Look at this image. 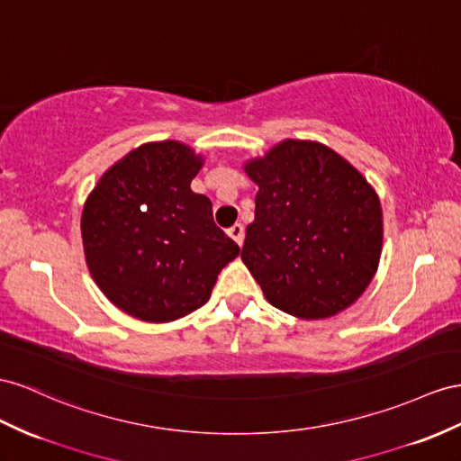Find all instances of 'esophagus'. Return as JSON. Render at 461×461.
Listing matches in <instances>:
<instances>
[{
    "instance_id": "1",
    "label": "esophagus",
    "mask_w": 461,
    "mask_h": 461,
    "mask_svg": "<svg viewBox=\"0 0 461 461\" xmlns=\"http://www.w3.org/2000/svg\"><path fill=\"white\" fill-rule=\"evenodd\" d=\"M228 233H230V238L238 243V245H243V240H245V230H243V226L241 223H233V226L228 230Z\"/></svg>"
}]
</instances>
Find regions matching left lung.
Here are the masks:
<instances>
[{"label":"left lung","mask_w":461,"mask_h":461,"mask_svg":"<svg viewBox=\"0 0 461 461\" xmlns=\"http://www.w3.org/2000/svg\"><path fill=\"white\" fill-rule=\"evenodd\" d=\"M258 185L241 258L275 308L325 320L370 285L382 206L352 165L317 141L286 140L245 165Z\"/></svg>","instance_id":"8db88e82"}]
</instances>
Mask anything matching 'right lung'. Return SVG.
Segmentation results:
<instances>
[{
	"mask_svg": "<svg viewBox=\"0 0 461 461\" xmlns=\"http://www.w3.org/2000/svg\"><path fill=\"white\" fill-rule=\"evenodd\" d=\"M203 159L179 141L140 146L101 176L81 216L93 280L141 321H173L210 298L240 245L191 191Z\"/></svg>",
	"mask_w": 461,
	"mask_h": 461,
	"instance_id": "add662e5",
	"label": "right lung"
}]
</instances>
